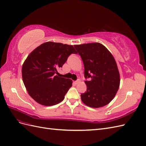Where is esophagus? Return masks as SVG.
I'll list each match as a JSON object with an SVG mask.
<instances>
[{"instance_id": "esophagus-1", "label": "esophagus", "mask_w": 146, "mask_h": 146, "mask_svg": "<svg viewBox=\"0 0 146 146\" xmlns=\"http://www.w3.org/2000/svg\"><path fill=\"white\" fill-rule=\"evenodd\" d=\"M81 82V80H79V79H78V80H77V81H76L75 82H75V84H78V83H80Z\"/></svg>"}]
</instances>
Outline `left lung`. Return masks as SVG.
Returning <instances> with one entry per match:
<instances>
[{
  "mask_svg": "<svg viewBox=\"0 0 146 146\" xmlns=\"http://www.w3.org/2000/svg\"><path fill=\"white\" fill-rule=\"evenodd\" d=\"M84 66L87 92L81 95L82 102L91 108L110 103L120 86V74L112 54L100 43L74 45Z\"/></svg>",
  "mask_w": 146,
  "mask_h": 146,
  "instance_id": "8db88e82",
  "label": "left lung"
}]
</instances>
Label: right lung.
Here are the masks:
<instances>
[{
	"mask_svg": "<svg viewBox=\"0 0 146 146\" xmlns=\"http://www.w3.org/2000/svg\"><path fill=\"white\" fill-rule=\"evenodd\" d=\"M72 45L48 41L30 53L22 67V77L29 95L38 103L53 106L64 100L72 80L56 75L71 54Z\"/></svg>",
	"mask_w": 146,
	"mask_h": 146,
	"instance_id": "obj_1",
	"label": "right lung"
}]
</instances>
